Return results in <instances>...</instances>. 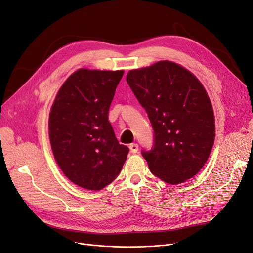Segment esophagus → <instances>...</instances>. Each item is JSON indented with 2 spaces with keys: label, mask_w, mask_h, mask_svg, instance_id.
<instances>
[{
  "label": "esophagus",
  "mask_w": 253,
  "mask_h": 253,
  "mask_svg": "<svg viewBox=\"0 0 253 253\" xmlns=\"http://www.w3.org/2000/svg\"><path fill=\"white\" fill-rule=\"evenodd\" d=\"M129 149H130V151H131V153L134 154L138 150V145L137 144H130L129 145Z\"/></svg>",
  "instance_id": "obj_1"
}]
</instances>
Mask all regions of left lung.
<instances>
[{
	"instance_id": "obj_1",
	"label": "left lung",
	"mask_w": 253,
	"mask_h": 253,
	"mask_svg": "<svg viewBox=\"0 0 253 253\" xmlns=\"http://www.w3.org/2000/svg\"><path fill=\"white\" fill-rule=\"evenodd\" d=\"M126 80L154 131L151 150L142 151L151 173L170 184L192 178L207 163L214 141L213 111L202 84L167 60L130 71Z\"/></svg>"
}]
</instances>
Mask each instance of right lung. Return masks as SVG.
<instances>
[{
	"mask_svg": "<svg viewBox=\"0 0 253 253\" xmlns=\"http://www.w3.org/2000/svg\"><path fill=\"white\" fill-rule=\"evenodd\" d=\"M123 71L81 69L63 83L53 103L49 134L56 162L81 188L99 191L114 181L129 148L120 145L108 111Z\"/></svg>",
	"mask_w": 253,
	"mask_h": 253,
	"instance_id": "obj_1",
	"label": "right lung"
}]
</instances>
